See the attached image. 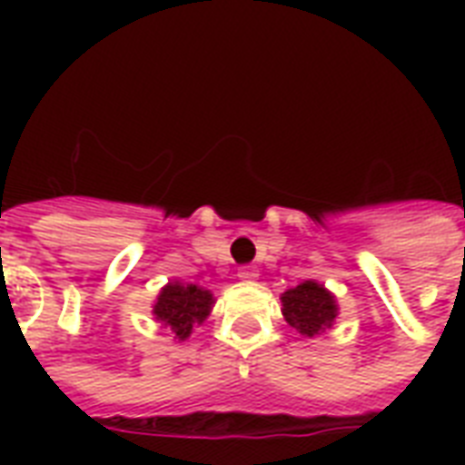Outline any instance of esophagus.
<instances>
[{"instance_id": "esophagus-1", "label": "esophagus", "mask_w": 465, "mask_h": 465, "mask_svg": "<svg viewBox=\"0 0 465 465\" xmlns=\"http://www.w3.org/2000/svg\"><path fill=\"white\" fill-rule=\"evenodd\" d=\"M239 277L241 280H255V277H258V268H255V265H241Z\"/></svg>"}]
</instances>
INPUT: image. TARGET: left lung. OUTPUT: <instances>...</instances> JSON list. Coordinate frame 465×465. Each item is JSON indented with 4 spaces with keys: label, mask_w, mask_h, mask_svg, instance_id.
<instances>
[{
    "label": "left lung",
    "mask_w": 465,
    "mask_h": 465,
    "mask_svg": "<svg viewBox=\"0 0 465 465\" xmlns=\"http://www.w3.org/2000/svg\"><path fill=\"white\" fill-rule=\"evenodd\" d=\"M282 313L292 328H297L302 335H318L325 328H331L335 321V299L318 282H302L294 290L282 294Z\"/></svg>",
    "instance_id": "8db88e82"
}]
</instances>
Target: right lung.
<instances>
[{
    "label": "right lung",
    "mask_w": 465,
    "mask_h": 465,
    "mask_svg": "<svg viewBox=\"0 0 465 465\" xmlns=\"http://www.w3.org/2000/svg\"><path fill=\"white\" fill-rule=\"evenodd\" d=\"M212 304H214V299L203 287L171 282L161 290L159 302L154 304V316L161 323L171 325L175 338L185 340L193 331V325L203 323L207 318Z\"/></svg>",
    "instance_id": "right-lung-1"
}]
</instances>
